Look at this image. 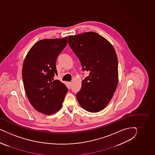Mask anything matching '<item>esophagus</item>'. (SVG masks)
<instances>
[{
  "label": "esophagus",
  "mask_w": 155,
  "mask_h": 155,
  "mask_svg": "<svg viewBox=\"0 0 155 155\" xmlns=\"http://www.w3.org/2000/svg\"><path fill=\"white\" fill-rule=\"evenodd\" d=\"M71 85H72V82H69V86L70 87L71 86Z\"/></svg>",
  "instance_id": "34e87169"
}]
</instances>
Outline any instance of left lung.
I'll return each instance as SVG.
<instances>
[{
	"mask_svg": "<svg viewBox=\"0 0 155 155\" xmlns=\"http://www.w3.org/2000/svg\"><path fill=\"white\" fill-rule=\"evenodd\" d=\"M68 43L83 71H90L76 94L78 102L87 111L99 112L107 106L117 87L118 65L114 48L94 32L69 36Z\"/></svg>",
	"mask_w": 155,
	"mask_h": 155,
	"instance_id": "1",
	"label": "left lung"
}]
</instances>
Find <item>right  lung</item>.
Masks as SVG:
<instances>
[{
  "instance_id": "1",
  "label": "right lung",
  "mask_w": 155,
  "mask_h": 155,
  "mask_svg": "<svg viewBox=\"0 0 155 155\" xmlns=\"http://www.w3.org/2000/svg\"><path fill=\"white\" fill-rule=\"evenodd\" d=\"M67 44V37L43 39L36 42L25 57L22 69L24 87L33 108L45 115L61 108L68 88L59 80L56 61Z\"/></svg>"
}]
</instances>
